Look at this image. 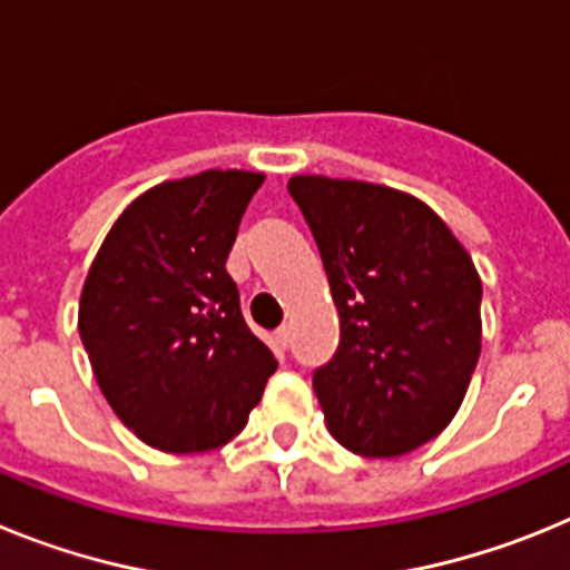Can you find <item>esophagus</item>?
<instances>
[{
	"label": "esophagus",
	"mask_w": 570,
	"mask_h": 570,
	"mask_svg": "<svg viewBox=\"0 0 570 570\" xmlns=\"http://www.w3.org/2000/svg\"><path fill=\"white\" fill-rule=\"evenodd\" d=\"M288 345H291V328L288 325H279V328L274 331V347L276 351H285Z\"/></svg>",
	"instance_id": "obj_1"
}]
</instances>
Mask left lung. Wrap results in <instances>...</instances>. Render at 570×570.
Instances as JSON below:
<instances>
[{
  "label": "left lung",
  "mask_w": 570,
  "mask_h": 570,
  "mask_svg": "<svg viewBox=\"0 0 570 570\" xmlns=\"http://www.w3.org/2000/svg\"><path fill=\"white\" fill-rule=\"evenodd\" d=\"M340 314L336 356L314 374L340 445L402 456L460 411L482 347V279L434 208L362 179L296 174Z\"/></svg>",
  "instance_id": "obj_1"
}]
</instances>
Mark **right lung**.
Instances as JSON below:
<instances>
[{
	"label": "right lung",
	"instance_id": "add662e5",
	"mask_svg": "<svg viewBox=\"0 0 570 570\" xmlns=\"http://www.w3.org/2000/svg\"><path fill=\"white\" fill-rule=\"evenodd\" d=\"M262 183L265 174L214 168L154 185L110 225L85 276L79 336L99 391L165 454L225 445L276 371L225 271Z\"/></svg>",
	"mask_w": 570,
	"mask_h": 570
}]
</instances>
